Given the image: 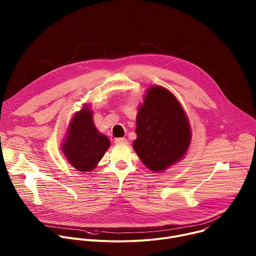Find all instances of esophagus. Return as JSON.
Wrapping results in <instances>:
<instances>
[{"instance_id": "34e87169", "label": "esophagus", "mask_w": 256, "mask_h": 256, "mask_svg": "<svg viewBox=\"0 0 256 256\" xmlns=\"http://www.w3.org/2000/svg\"><path fill=\"white\" fill-rule=\"evenodd\" d=\"M114 142L118 144H128V140L124 138H116Z\"/></svg>"}]
</instances>
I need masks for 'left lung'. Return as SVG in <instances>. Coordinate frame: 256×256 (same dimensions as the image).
<instances>
[{
	"label": "left lung",
	"mask_w": 256,
	"mask_h": 256,
	"mask_svg": "<svg viewBox=\"0 0 256 256\" xmlns=\"http://www.w3.org/2000/svg\"><path fill=\"white\" fill-rule=\"evenodd\" d=\"M132 147L144 166L163 172L186 156L192 142L188 118L178 99L162 86H151L136 114Z\"/></svg>",
	"instance_id": "obj_1"
}]
</instances>
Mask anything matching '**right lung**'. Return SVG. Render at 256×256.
I'll return each instance as SVG.
<instances>
[{"instance_id":"obj_1","label":"right lung","mask_w":256,"mask_h":256,"mask_svg":"<svg viewBox=\"0 0 256 256\" xmlns=\"http://www.w3.org/2000/svg\"><path fill=\"white\" fill-rule=\"evenodd\" d=\"M92 112L88 104L76 112L62 142L60 149L68 163L81 172H90L96 168L110 147L109 138L96 128Z\"/></svg>"}]
</instances>
